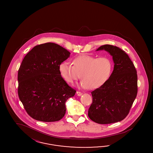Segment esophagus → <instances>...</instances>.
<instances>
[{
    "instance_id": "34e87169",
    "label": "esophagus",
    "mask_w": 153,
    "mask_h": 153,
    "mask_svg": "<svg viewBox=\"0 0 153 153\" xmlns=\"http://www.w3.org/2000/svg\"><path fill=\"white\" fill-rule=\"evenodd\" d=\"M82 94H83L82 93H81V92H79V91H77V92H76V95H77V96H79V97L81 96Z\"/></svg>"
}]
</instances>
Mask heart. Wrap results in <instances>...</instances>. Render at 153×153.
<instances>
[{
	"mask_svg": "<svg viewBox=\"0 0 153 153\" xmlns=\"http://www.w3.org/2000/svg\"><path fill=\"white\" fill-rule=\"evenodd\" d=\"M113 70L111 60L105 56L96 58L83 55L74 58L72 64L62 63L59 67L60 75L67 83H72L80 77L79 86L94 90L100 88L109 79Z\"/></svg>",
	"mask_w": 153,
	"mask_h": 153,
	"instance_id": "1",
	"label": "heart"
}]
</instances>
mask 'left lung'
<instances>
[{"label": "left lung", "instance_id": "8db88e82", "mask_svg": "<svg viewBox=\"0 0 153 153\" xmlns=\"http://www.w3.org/2000/svg\"><path fill=\"white\" fill-rule=\"evenodd\" d=\"M105 51L112 56L113 71L105 83L91 92L93 102L88 109L90 120L99 124L120 122L128 115L137 93V75L125 51L104 45L96 51Z\"/></svg>", "mask_w": 153, "mask_h": 153}]
</instances>
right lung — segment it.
Masks as SVG:
<instances>
[{
    "mask_svg": "<svg viewBox=\"0 0 153 153\" xmlns=\"http://www.w3.org/2000/svg\"><path fill=\"white\" fill-rule=\"evenodd\" d=\"M70 54L60 45L47 42L33 47L23 58L18 72V94L33 119L50 122L65 116V102L76 91L62 78L59 67Z\"/></svg>",
    "mask_w": 153,
    "mask_h": 153,
    "instance_id": "1",
    "label": "right lung"
}]
</instances>
